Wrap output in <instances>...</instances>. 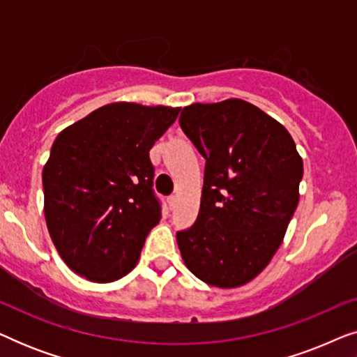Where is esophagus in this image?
Here are the masks:
<instances>
[{
  "mask_svg": "<svg viewBox=\"0 0 357 357\" xmlns=\"http://www.w3.org/2000/svg\"><path fill=\"white\" fill-rule=\"evenodd\" d=\"M167 203H169V208L174 209L175 204H177V197H175V195H172V197H169L167 198Z\"/></svg>",
  "mask_w": 357,
  "mask_h": 357,
  "instance_id": "1",
  "label": "esophagus"
}]
</instances>
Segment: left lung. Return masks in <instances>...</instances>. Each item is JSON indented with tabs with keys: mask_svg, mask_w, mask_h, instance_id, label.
I'll list each match as a JSON object with an SVG mask.
<instances>
[{
	"mask_svg": "<svg viewBox=\"0 0 357 357\" xmlns=\"http://www.w3.org/2000/svg\"><path fill=\"white\" fill-rule=\"evenodd\" d=\"M180 128L206 159L202 204L177 232L185 265L216 287H238L265 270L299 203L304 174L280 121L241 99L192 104Z\"/></svg>",
	"mask_w": 357,
	"mask_h": 357,
	"instance_id": "left-lung-1",
	"label": "left lung"
}]
</instances>
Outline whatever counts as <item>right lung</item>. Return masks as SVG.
<instances>
[{
  "label": "right lung",
  "mask_w": 357,
  "mask_h": 357,
  "mask_svg": "<svg viewBox=\"0 0 357 357\" xmlns=\"http://www.w3.org/2000/svg\"><path fill=\"white\" fill-rule=\"evenodd\" d=\"M180 109L115 102L56 136L42 172L43 213L63 261L94 282L133 270L160 221L149 149Z\"/></svg>",
  "instance_id": "right-lung-1"
}]
</instances>
